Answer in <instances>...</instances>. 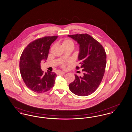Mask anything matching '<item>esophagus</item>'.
<instances>
[{
	"label": "esophagus",
	"mask_w": 132,
	"mask_h": 132,
	"mask_svg": "<svg viewBox=\"0 0 132 132\" xmlns=\"http://www.w3.org/2000/svg\"><path fill=\"white\" fill-rule=\"evenodd\" d=\"M59 73L61 74H61H64L65 72H63V71H60V72H59Z\"/></svg>",
	"instance_id": "1"
}]
</instances>
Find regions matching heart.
I'll return each mask as SVG.
<instances>
[{
  "instance_id": "heart-1",
  "label": "heart",
  "mask_w": 132,
  "mask_h": 132,
  "mask_svg": "<svg viewBox=\"0 0 132 132\" xmlns=\"http://www.w3.org/2000/svg\"><path fill=\"white\" fill-rule=\"evenodd\" d=\"M63 47H72L73 48L74 46V42L70 39H65L63 42ZM66 65V63L65 62H63L61 64V66L63 68H64Z\"/></svg>"
}]
</instances>
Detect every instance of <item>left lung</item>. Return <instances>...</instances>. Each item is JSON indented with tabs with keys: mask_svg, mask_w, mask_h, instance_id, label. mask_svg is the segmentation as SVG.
<instances>
[{
	"mask_svg": "<svg viewBox=\"0 0 132 132\" xmlns=\"http://www.w3.org/2000/svg\"><path fill=\"white\" fill-rule=\"evenodd\" d=\"M79 44L78 60L82 77L75 76V80L69 84L75 94L85 96L93 93L99 86L104 76L106 65V54L103 47L87 34L68 35Z\"/></svg>",
	"mask_w": 132,
	"mask_h": 132,
	"instance_id": "8db88e82",
	"label": "left lung"
}]
</instances>
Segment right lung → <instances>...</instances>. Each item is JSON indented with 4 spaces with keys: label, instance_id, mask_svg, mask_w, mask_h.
Masks as SVG:
<instances>
[{
    "label": "right lung",
    "instance_id": "right-lung-1",
    "mask_svg": "<svg viewBox=\"0 0 132 132\" xmlns=\"http://www.w3.org/2000/svg\"><path fill=\"white\" fill-rule=\"evenodd\" d=\"M57 36H46L30 43L21 54L19 67L22 79L29 89L37 93L50 90L55 84L56 75L41 69L42 60H47L51 45Z\"/></svg>",
    "mask_w": 132,
    "mask_h": 132
}]
</instances>
